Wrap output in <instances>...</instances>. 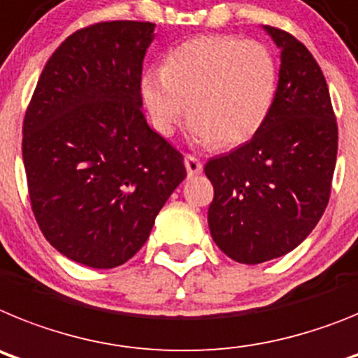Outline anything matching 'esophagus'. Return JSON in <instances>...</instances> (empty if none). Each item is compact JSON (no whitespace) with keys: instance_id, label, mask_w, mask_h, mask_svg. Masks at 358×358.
Wrapping results in <instances>:
<instances>
[{"instance_id":"obj_1","label":"esophagus","mask_w":358,"mask_h":358,"mask_svg":"<svg viewBox=\"0 0 358 358\" xmlns=\"http://www.w3.org/2000/svg\"><path fill=\"white\" fill-rule=\"evenodd\" d=\"M183 164H185V169H187L189 176L200 175L201 171H203V164H201L200 158L192 157V155H185V158H183Z\"/></svg>"}]
</instances>
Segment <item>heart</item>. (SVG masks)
Listing matches in <instances>:
<instances>
[{"instance_id": "b5f03b06", "label": "heart", "mask_w": 358, "mask_h": 358, "mask_svg": "<svg viewBox=\"0 0 358 358\" xmlns=\"http://www.w3.org/2000/svg\"><path fill=\"white\" fill-rule=\"evenodd\" d=\"M275 88L278 64L268 46L210 34L171 48L162 70L144 71L141 99L158 135H173L189 104L194 144L236 148L263 127Z\"/></svg>"}]
</instances>
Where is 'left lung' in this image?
Returning <instances> with one entry per match:
<instances>
[{
  "label": "left lung",
  "mask_w": 358,
  "mask_h": 358,
  "mask_svg": "<svg viewBox=\"0 0 358 358\" xmlns=\"http://www.w3.org/2000/svg\"><path fill=\"white\" fill-rule=\"evenodd\" d=\"M265 30L281 48L272 110L250 141L205 164L214 243L245 265L285 256L313 231L328 205L338 144L328 85L310 50L285 30Z\"/></svg>",
  "instance_id": "1"
}]
</instances>
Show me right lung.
Segmentation results:
<instances>
[{
  "mask_svg": "<svg viewBox=\"0 0 358 358\" xmlns=\"http://www.w3.org/2000/svg\"><path fill=\"white\" fill-rule=\"evenodd\" d=\"M153 30L149 21H101L68 36L24 113L32 213L50 245L80 265L131 259L187 175L182 153L141 108Z\"/></svg>",
  "mask_w": 358,
  "mask_h": 358,
  "instance_id": "obj_1",
  "label": "right lung"
}]
</instances>
